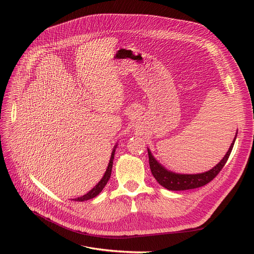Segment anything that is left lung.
<instances>
[{
    "label": "left lung",
    "mask_w": 254,
    "mask_h": 254,
    "mask_svg": "<svg viewBox=\"0 0 254 254\" xmlns=\"http://www.w3.org/2000/svg\"><path fill=\"white\" fill-rule=\"evenodd\" d=\"M236 138H237V134L233 140V143L230 146L229 151L226 152V154L221 159L220 163H218L211 170L201 173V174H178V173L168 171L166 168H164L156 161V159L153 157V155L151 154L150 150L148 149L149 166H150L152 175L154 176V178L159 184L169 190H186L201 188V186L206 185L207 183H209L210 181L214 179L217 176L218 173L221 171V169L224 167L233 150Z\"/></svg>",
    "instance_id": "obj_1"
}]
</instances>
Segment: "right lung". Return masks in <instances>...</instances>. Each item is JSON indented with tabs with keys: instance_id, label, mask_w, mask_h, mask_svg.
Wrapping results in <instances>:
<instances>
[{
	"instance_id": "1",
	"label": "right lung",
	"mask_w": 254,
	"mask_h": 254,
	"mask_svg": "<svg viewBox=\"0 0 254 254\" xmlns=\"http://www.w3.org/2000/svg\"><path fill=\"white\" fill-rule=\"evenodd\" d=\"M117 147V145L114 146V149L112 151V154H111V157H110V162H109V165L108 167H107V170L105 172V174L103 176V178L101 179V181L93 188L91 190H89L86 194L80 196V197H77V198H74L75 201L77 202H83V201H87V199H90V198H93L95 196H97L102 190L106 186L107 182L109 181L110 179V176H111V172H112V166H113V159H114V153H115V149Z\"/></svg>"
}]
</instances>
